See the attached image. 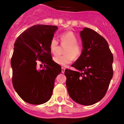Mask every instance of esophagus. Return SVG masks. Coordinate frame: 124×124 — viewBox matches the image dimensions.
Masks as SVG:
<instances>
[{
	"label": "esophagus",
	"instance_id": "34e87169",
	"mask_svg": "<svg viewBox=\"0 0 124 124\" xmlns=\"http://www.w3.org/2000/svg\"><path fill=\"white\" fill-rule=\"evenodd\" d=\"M65 69L64 68V67H62V73H65Z\"/></svg>",
	"mask_w": 124,
	"mask_h": 124
}]
</instances>
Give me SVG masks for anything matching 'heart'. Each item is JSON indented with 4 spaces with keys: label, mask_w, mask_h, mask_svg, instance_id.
<instances>
[{
    "label": "heart",
    "mask_w": 124,
    "mask_h": 124,
    "mask_svg": "<svg viewBox=\"0 0 124 124\" xmlns=\"http://www.w3.org/2000/svg\"><path fill=\"white\" fill-rule=\"evenodd\" d=\"M61 43L66 45L64 53L65 55H57L53 58V61L57 65L62 66L71 63L73 58L78 59L82 53V47L78 43V38L74 32L71 31L63 32L59 35ZM59 42L55 37H53L50 41L49 47L51 52L55 54L57 51Z\"/></svg>",
    "instance_id": "heart-1"
}]
</instances>
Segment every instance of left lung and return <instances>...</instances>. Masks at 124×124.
<instances>
[{"mask_svg":"<svg viewBox=\"0 0 124 124\" xmlns=\"http://www.w3.org/2000/svg\"><path fill=\"white\" fill-rule=\"evenodd\" d=\"M82 53L71 65L77 71L65 70L66 87L73 101L92 105L105 96L113 76V55L104 37L93 30L81 31Z\"/></svg>","mask_w":124,"mask_h":124,"instance_id":"left-lung-1","label":"left lung"}]
</instances>
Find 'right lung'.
Segmentation results:
<instances>
[{"instance_id": "1", "label": "right lung", "mask_w": 124, "mask_h": 124, "mask_svg": "<svg viewBox=\"0 0 124 124\" xmlns=\"http://www.w3.org/2000/svg\"><path fill=\"white\" fill-rule=\"evenodd\" d=\"M57 29L55 26L35 25L23 31L14 43L11 59L12 85L29 104L40 105L50 99L55 79L62 71L61 66L52 60L49 47ZM38 61L44 64L42 70L37 69Z\"/></svg>"}]
</instances>
